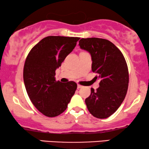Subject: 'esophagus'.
<instances>
[{
  "label": "esophagus",
  "mask_w": 149,
  "mask_h": 149,
  "mask_svg": "<svg viewBox=\"0 0 149 149\" xmlns=\"http://www.w3.org/2000/svg\"><path fill=\"white\" fill-rule=\"evenodd\" d=\"M82 87H83L82 85H79V84L77 85V88H78L79 89H81V88H82Z\"/></svg>",
  "instance_id": "1"
}]
</instances>
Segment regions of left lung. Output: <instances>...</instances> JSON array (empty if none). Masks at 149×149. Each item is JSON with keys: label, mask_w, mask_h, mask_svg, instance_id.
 <instances>
[{"label": "left lung", "mask_w": 149, "mask_h": 149, "mask_svg": "<svg viewBox=\"0 0 149 149\" xmlns=\"http://www.w3.org/2000/svg\"><path fill=\"white\" fill-rule=\"evenodd\" d=\"M79 45L90 53L91 70L100 79V87L85 99L93 117L106 119L113 115L125 99L129 83L127 63L121 51L109 40L99 38H81Z\"/></svg>", "instance_id": "left-lung-1"}]
</instances>
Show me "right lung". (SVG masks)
I'll return each instance as SVG.
<instances>
[{
  "instance_id": "add662e5",
  "label": "right lung",
  "mask_w": 149,
  "mask_h": 149,
  "mask_svg": "<svg viewBox=\"0 0 149 149\" xmlns=\"http://www.w3.org/2000/svg\"><path fill=\"white\" fill-rule=\"evenodd\" d=\"M79 39L47 36L35 45L26 57L23 72L26 91L34 107L47 117L62 113L77 88L74 81L61 83L56 80L55 75Z\"/></svg>"
}]
</instances>
